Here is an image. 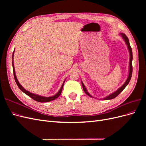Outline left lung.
I'll return each instance as SVG.
<instances>
[{"mask_svg": "<svg viewBox=\"0 0 146 146\" xmlns=\"http://www.w3.org/2000/svg\"><path fill=\"white\" fill-rule=\"evenodd\" d=\"M120 35L122 36V38H123V40H124L126 45L127 46V48H128V50H129V54H130V61H129V76H128V77L127 78V80L125 81V82L123 84V85L119 88V89L117 90H116V91H114V92H113V93L110 94V95L107 96V97H105V98H103L102 99L103 100H110V99H114L115 98L116 96H117L119 94L121 93V92L124 90V88L127 86L128 84H129L130 79H131V76H132V70H133V68H132V60H133V55H132V50H131V46H130V42H129V39H128L127 36H126V35L124 34V33H120ZM82 86H83V91H85V93L88 95L90 97H91V98H94L93 96H91L89 92H88L87 91V89L85 87V85H84L83 83L82 82Z\"/></svg>", "mask_w": 146, "mask_h": 146, "instance_id": "left-lung-1", "label": "left lung"}]
</instances>
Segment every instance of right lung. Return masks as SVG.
Listing matches in <instances>:
<instances>
[{"instance_id": "1", "label": "right lung", "mask_w": 146, "mask_h": 146, "mask_svg": "<svg viewBox=\"0 0 146 146\" xmlns=\"http://www.w3.org/2000/svg\"><path fill=\"white\" fill-rule=\"evenodd\" d=\"M14 52H15V50L13 51V59H12V66H13V74H14V77H15V82H16V83L17 84V86L19 87V89L22 91H23V92H24L25 94H27V96L30 97L31 98L33 99L35 101L39 102H50V101H52V100H54L56 99V98H58V97L60 96V94L61 93V91H62V89H63V87L64 86V83L65 80L63 82V83L62 84V86H61V88L60 89L59 91L57 92L56 94H55L54 96H51V97H44V96H39V95H38V94H36L32 93V92H30L28 91L27 90H26L25 89H24V88L23 86H22V85L19 83V81L17 80L16 76V72H15V66H14V63H13V56H14Z\"/></svg>"}]
</instances>
